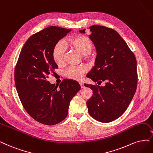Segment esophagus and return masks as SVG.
Returning <instances> with one entry per match:
<instances>
[{"label":"esophagus","instance_id":"1","mask_svg":"<svg viewBox=\"0 0 153 153\" xmlns=\"http://www.w3.org/2000/svg\"><path fill=\"white\" fill-rule=\"evenodd\" d=\"M79 84H80V86H81V88H84V84H83V82H79Z\"/></svg>","mask_w":153,"mask_h":153}]
</instances>
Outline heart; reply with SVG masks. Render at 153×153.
<instances>
[{"instance_id": "heart-1", "label": "heart", "mask_w": 153, "mask_h": 153, "mask_svg": "<svg viewBox=\"0 0 153 153\" xmlns=\"http://www.w3.org/2000/svg\"><path fill=\"white\" fill-rule=\"evenodd\" d=\"M67 45L77 50L86 57H88L91 52L94 44L89 37L78 35L68 39L66 42ZM66 53V47L64 43L60 41L56 43L52 51L53 59L58 65L63 64ZM87 71V68L84 65L72 66L68 69L65 72V76L72 79L79 81L82 78L84 73Z\"/></svg>"}]
</instances>
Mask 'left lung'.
Here are the masks:
<instances>
[{"instance_id": "obj_1", "label": "left lung", "mask_w": 153, "mask_h": 153, "mask_svg": "<svg viewBox=\"0 0 153 153\" xmlns=\"http://www.w3.org/2000/svg\"><path fill=\"white\" fill-rule=\"evenodd\" d=\"M90 39L97 48L94 66L88 74L94 82L105 86L84 84L93 90L86 102L88 112L95 120L108 123L127 110L137 89V61L126 42L116 31L103 26H90ZM86 29L80 30L85 33Z\"/></svg>"}]
</instances>
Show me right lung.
Wrapping results in <instances>:
<instances>
[{
	"instance_id": "right-lung-1",
	"label": "right lung",
	"mask_w": 153,
	"mask_h": 153,
	"mask_svg": "<svg viewBox=\"0 0 153 153\" xmlns=\"http://www.w3.org/2000/svg\"><path fill=\"white\" fill-rule=\"evenodd\" d=\"M71 30L49 26L28 38L14 72L15 85L24 108L33 119L47 126L64 120L71 100L81 89L77 81L64 79L58 86L47 79L58 65L52 51Z\"/></svg>"
}]
</instances>
